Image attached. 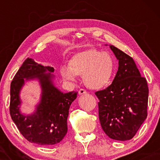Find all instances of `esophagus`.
<instances>
[{"mask_svg":"<svg viewBox=\"0 0 160 160\" xmlns=\"http://www.w3.org/2000/svg\"><path fill=\"white\" fill-rule=\"evenodd\" d=\"M79 94L80 95H84V94H86L87 93V91L86 90V89H80V90H79Z\"/></svg>","mask_w":160,"mask_h":160,"instance_id":"obj_1","label":"esophagus"}]
</instances>
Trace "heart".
<instances>
[{"label":"heart","mask_w":160,"mask_h":160,"mask_svg":"<svg viewBox=\"0 0 160 160\" xmlns=\"http://www.w3.org/2000/svg\"><path fill=\"white\" fill-rule=\"evenodd\" d=\"M68 68L61 70L65 80L74 81L75 75L82 76L84 83L88 87L99 89L111 80L115 71V62L109 53L92 48L74 55L70 59Z\"/></svg>","instance_id":"heart-1"}]
</instances>
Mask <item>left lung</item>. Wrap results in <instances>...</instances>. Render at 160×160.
Wrapping results in <instances>:
<instances>
[{
    "instance_id": "8db88e82",
    "label": "left lung",
    "mask_w": 160,
    "mask_h": 160,
    "mask_svg": "<svg viewBox=\"0 0 160 160\" xmlns=\"http://www.w3.org/2000/svg\"><path fill=\"white\" fill-rule=\"evenodd\" d=\"M110 47L119 60V67L111 85L95 92L99 120L111 139L130 140L148 116L149 89L133 58L114 46Z\"/></svg>"
}]
</instances>
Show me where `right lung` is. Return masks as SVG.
<instances>
[{
    "label": "right lung",
    "instance_id": "add662e5",
    "mask_svg": "<svg viewBox=\"0 0 160 160\" xmlns=\"http://www.w3.org/2000/svg\"><path fill=\"white\" fill-rule=\"evenodd\" d=\"M49 72L45 74V71ZM52 67H45L31 58L25 60L10 84V113L20 133L29 142L39 145L59 143L68 132L67 119L71 103L78 92L63 93L52 84ZM38 78L42 88V97L35 113L23 116L20 113L19 92L24 78Z\"/></svg>",
    "mask_w": 160,
    "mask_h": 160
}]
</instances>
